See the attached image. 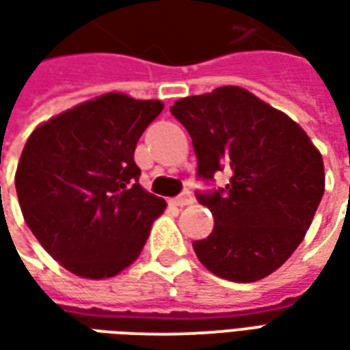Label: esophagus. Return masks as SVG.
<instances>
[{"label":"esophagus","instance_id":"1","mask_svg":"<svg viewBox=\"0 0 350 350\" xmlns=\"http://www.w3.org/2000/svg\"><path fill=\"white\" fill-rule=\"evenodd\" d=\"M174 202V206H180V208H183V206H189L191 202H193V195H191L189 189H183L178 197L172 200Z\"/></svg>","mask_w":350,"mask_h":350}]
</instances>
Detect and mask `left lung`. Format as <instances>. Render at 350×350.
Listing matches in <instances>:
<instances>
[{
	"instance_id": "left-lung-1",
	"label": "left lung",
	"mask_w": 350,
	"mask_h": 350,
	"mask_svg": "<svg viewBox=\"0 0 350 350\" xmlns=\"http://www.w3.org/2000/svg\"><path fill=\"white\" fill-rule=\"evenodd\" d=\"M170 112L193 140L198 180L230 172L225 187L195 193L215 223L193 242L198 260L236 283L270 275L300 245L321 204L319 150L298 123L243 88L185 97Z\"/></svg>"
}]
</instances>
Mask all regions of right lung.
<instances>
[{
  "instance_id": "right-lung-1",
  "label": "right lung",
  "mask_w": 350,
  "mask_h": 350,
  "mask_svg": "<svg viewBox=\"0 0 350 350\" xmlns=\"http://www.w3.org/2000/svg\"><path fill=\"white\" fill-rule=\"evenodd\" d=\"M161 110V100L107 93L52 118L27 138L14 176L22 215L72 273H120L165 210L163 198L140 187L133 157Z\"/></svg>"
}]
</instances>
